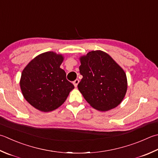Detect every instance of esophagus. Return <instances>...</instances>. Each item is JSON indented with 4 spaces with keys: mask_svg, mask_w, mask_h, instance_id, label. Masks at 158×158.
<instances>
[{
    "mask_svg": "<svg viewBox=\"0 0 158 158\" xmlns=\"http://www.w3.org/2000/svg\"><path fill=\"white\" fill-rule=\"evenodd\" d=\"M79 79H75V81H74L73 83V84H74V85L75 86V87H77V85H78V83H79Z\"/></svg>",
    "mask_w": 158,
    "mask_h": 158,
    "instance_id": "1",
    "label": "esophagus"
}]
</instances>
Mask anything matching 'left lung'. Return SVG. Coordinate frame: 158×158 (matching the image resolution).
<instances>
[{"instance_id": "8db88e82", "label": "left lung", "mask_w": 158, "mask_h": 158, "mask_svg": "<svg viewBox=\"0 0 158 158\" xmlns=\"http://www.w3.org/2000/svg\"><path fill=\"white\" fill-rule=\"evenodd\" d=\"M79 90L86 101L100 111H107L121 103L127 82L124 70L109 55L101 51H91L80 58Z\"/></svg>"}]
</instances>
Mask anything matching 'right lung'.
<instances>
[{
  "instance_id": "right-lung-1",
  "label": "right lung",
  "mask_w": 158,
  "mask_h": 158,
  "mask_svg": "<svg viewBox=\"0 0 158 158\" xmlns=\"http://www.w3.org/2000/svg\"><path fill=\"white\" fill-rule=\"evenodd\" d=\"M64 58L54 52L39 55L24 68L20 88L25 99L42 112H51L62 105L75 86L60 68Z\"/></svg>"
}]
</instances>
